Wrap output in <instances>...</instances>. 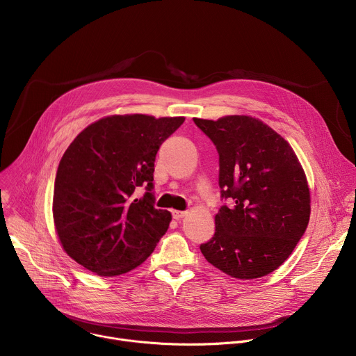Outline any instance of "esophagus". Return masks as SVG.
<instances>
[{"label": "esophagus", "mask_w": 356, "mask_h": 356, "mask_svg": "<svg viewBox=\"0 0 356 356\" xmlns=\"http://www.w3.org/2000/svg\"><path fill=\"white\" fill-rule=\"evenodd\" d=\"M187 214H188L187 211H179V210H173V211H172V216H173L175 220H181V218H184Z\"/></svg>", "instance_id": "1"}]
</instances>
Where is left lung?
Segmentation results:
<instances>
[{
  "label": "left lung",
  "mask_w": 356,
  "mask_h": 356,
  "mask_svg": "<svg viewBox=\"0 0 356 356\" xmlns=\"http://www.w3.org/2000/svg\"><path fill=\"white\" fill-rule=\"evenodd\" d=\"M217 146L220 187L234 206L216 214V234L200 246L207 262L235 279L276 270L307 228L312 198L290 143L259 118H193Z\"/></svg>",
  "instance_id": "8db88e82"
}]
</instances>
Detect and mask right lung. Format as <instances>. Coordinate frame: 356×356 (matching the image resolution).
<instances>
[{
    "label": "right lung",
    "instance_id": "1",
    "mask_svg": "<svg viewBox=\"0 0 356 356\" xmlns=\"http://www.w3.org/2000/svg\"><path fill=\"white\" fill-rule=\"evenodd\" d=\"M184 117L108 115L84 128L59 163L54 222L60 245L98 276H120L143 264L172 221L154 207L155 158ZM143 185L147 193H134Z\"/></svg>",
    "mask_w": 356,
    "mask_h": 356
}]
</instances>
